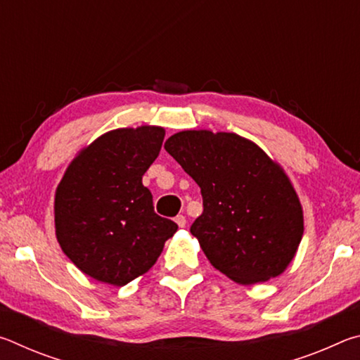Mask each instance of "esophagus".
I'll return each mask as SVG.
<instances>
[{"mask_svg":"<svg viewBox=\"0 0 360 360\" xmlns=\"http://www.w3.org/2000/svg\"><path fill=\"white\" fill-rule=\"evenodd\" d=\"M176 224H178V227L179 229H184L186 227V224H187V221H186V217L184 216H176Z\"/></svg>","mask_w":360,"mask_h":360,"instance_id":"esophagus-1","label":"esophagus"}]
</instances>
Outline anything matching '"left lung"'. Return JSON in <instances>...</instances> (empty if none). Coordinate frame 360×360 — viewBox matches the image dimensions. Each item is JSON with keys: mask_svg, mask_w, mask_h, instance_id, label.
Segmentation results:
<instances>
[{"mask_svg": "<svg viewBox=\"0 0 360 360\" xmlns=\"http://www.w3.org/2000/svg\"><path fill=\"white\" fill-rule=\"evenodd\" d=\"M165 149L202 188L191 233L211 265L249 285L284 273L303 236V210L283 167L236 133L184 130Z\"/></svg>", "mask_w": 360, "mask_h": 360, "instance_id": "8db88e82", "label": "left lung"}]
</instances>
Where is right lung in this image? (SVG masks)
<instances>
[{"label":"right lung","instance_id":"1","mask_svg":"<svg viewBox=\"0 0 360 360\" xmlns=\"http://www.w3.org/2000/svg\"><path fill=\"white\" fill-rule=\"evenodd\" d=\"M165 129L105 133L77 152L56 191V235L84 275L125 285L148 273L178 225L154 212L143 176L160 154Z\"/></svg>","mask_w":360,"mask_h":360}]
</instances>
